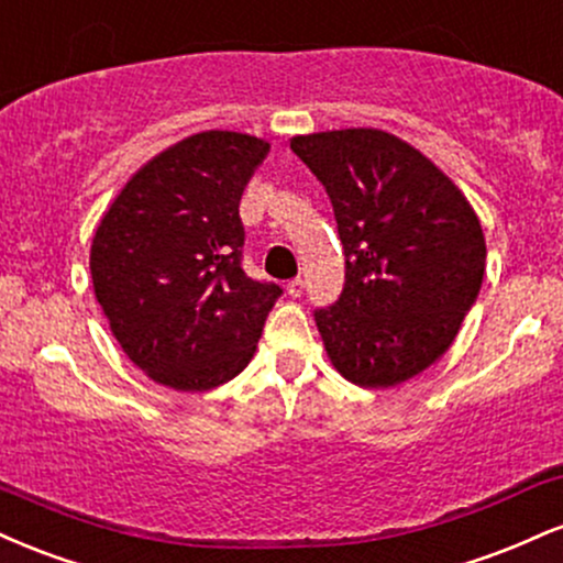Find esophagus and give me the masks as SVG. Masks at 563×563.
Masks as SVG:
<instances>
[{
	"mask_svg": "<svg viewBox=\"0 0 563 563\" xmlns=\"http://www.w3.org/2000/svg\"><path fill=\"white\" fill-rule=\"evenodd\" d=\"M302 289H306V284H302V279L287 282V295H289V297H300Z\"/></svg>",
	"mask_w": 563,
	"mask_h": 563,
	"instance_id": "1",
	"label": "esophagus"
}]
</instances>
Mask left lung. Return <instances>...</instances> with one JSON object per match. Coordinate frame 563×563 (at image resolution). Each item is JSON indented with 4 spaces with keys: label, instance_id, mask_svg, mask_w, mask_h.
<instances>
[{
    "label": "left lung",
    "instance_id": "obj_1",
    "mask_svg": "<svg viewBox=\"0 0 563 563\" xmlns=\"http://www.w3.org/2000/svg\"><path fill=\"white\" fill-rule=\"evenodd\" d=\"M332 200L345 247L340 300L316 310L332 366L361 387H398L451 347L485 276V234L442 170L379 129L295 136Z\"/></svg>",
    "mask_w": 563,
    "mask_h": 563
}]
</instances>
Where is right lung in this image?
<instances>
[{
  "instance_id": "obj_1",
  "label": "right lung",
  "mask_w": 563,
  "mask_h": 563,
  "mask_svg": "<svg viewBox=\"0 0 563 563\" xmlns=\"http://www.w3.org/2000/svg\"><path fill=\"white\" fill-rule=\"evenodd\" d=\"M268 142L202 131L144 163L91 236L110 332L157 385L205 393L253 358L282 289L242 271V191Z\"/></svg>"
}]
</instances>
